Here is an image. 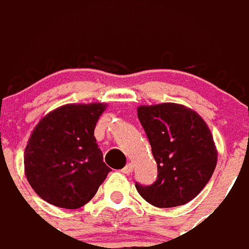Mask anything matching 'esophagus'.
<instances>
[{"label": "esophagus", "mask_w": 249, "mask_h": 249, "mask_svg": "<svg viewBox=\"0 0 249 249\" xmlns=\"http://www.w3.org/2000/svg\"><path fill=\"white\" fill-rule=\"evenodd\" d=\"M133 170H134V165H133V163H127L126 166L122 169V172L124 173V174H131V173H133Z\"/></svg>", "instance_id": "34e87169"}]
</instances>
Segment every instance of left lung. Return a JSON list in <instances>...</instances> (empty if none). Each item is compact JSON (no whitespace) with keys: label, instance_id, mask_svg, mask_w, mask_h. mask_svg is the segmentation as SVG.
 Masks as SVG:
<instances>
[{"label":"left lung","instance_id":"obj_1","mask_svg":"<svg viewBox=\"0 0 249 249\" xmlns=\"http://www.w3.org/2000/svg\"><path fill=\"white\" fill-rule=\"evenodd\" d=\"M138 118L158 167L150 186L138 193L157 208L184 205L205 188L217 163V149L206 122L178 103L139 106Z\"/></svg>","mask_w":249,"mask_h":249}]
</instances>
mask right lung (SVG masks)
I'll return each mask as SVG.
<instances>
[{
  "label": "right lung",
  "instance_id": "right-lung-1",
  "mask_svg": "<svg viewBox=\"0 0 249 249\" xmlns=\"http://www.w3.org/2000/svg\"><path fill=\"white\" fill-rule=\"evenodd\" d=\"M106 103H70L54 108L33 128L24 154L28 182L44 201L77 209L96 195L110 173L93 130Z\"/></svg>",
  "mask_w": 249,
  "mask_h": 249
}]
</instances>
